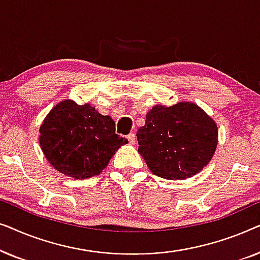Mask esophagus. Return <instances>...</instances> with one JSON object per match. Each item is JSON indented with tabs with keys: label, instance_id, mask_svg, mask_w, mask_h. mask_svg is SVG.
<instances>
[{
	"label": "esophagus",
	"instance_id": "1",
	"mask_svg": "<svg viewBox=\"0 0 260 260\" xmlns=\"http://www.w3.org/2000/svg\"><path fill=\"white\" fill-rule=\"evenodd\" d=\"M127 141H129L130 144H135V142H136V136H135V134H129L126 136Z\"/></svg>",
	"mask_w": 260,
	"mask_h": 260
}]
</instances>
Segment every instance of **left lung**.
<instances>
[{"mask_svg":"<svg viewBox=\"0 0 260 260\" xmlns=\"http://www.w3.org/2000/svg\"><path fill=\"white\" fill-rule=\"evenodd\" d=\"M138 152L156 176L189 179L211 161L218 145V126L194 103L155 105L137 131Z\"/></svg>","mask_w":260,"mask_h":260,"instance_id":"1","label":"left lung"}]
</instances>
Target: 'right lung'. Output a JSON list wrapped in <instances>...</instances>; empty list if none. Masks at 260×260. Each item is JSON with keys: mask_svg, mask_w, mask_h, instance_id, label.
<instances>
[{"mask_svg": "<svg viewBox=\"0 0 260 260\" xmlns=\"http://www.w3.org/2000/svg\"><path fill=\"white\" fill-rule=\"evenodd\" d=\"M115 122L90 104L71 99L53 108L40 126V147L54 169L72 179L99 175L115 152L126 144Z\"/></svg>", "mask_w": 260, "mask_h": 260, "instance_id": "obj_1", "label": "right lung"}]
</instances>
